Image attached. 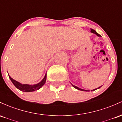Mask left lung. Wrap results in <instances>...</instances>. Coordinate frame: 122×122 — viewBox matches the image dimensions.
<instances>
[{
    "mask_svg": "<svg viewBox=\"0 0 122 122\" xmlns=\"http://www.w3.org/2000/svg\"><path fill=\"white\" fill-rule=\"evenodd\" d=\"M91 32L92 33H95L96 35L97 36H101L100 35H99V34L98 33H97L96 32V30H94V29H91ZM73 86V87H75V88L76 89H78V90H79V91H86V92H87V91H86V90H83V89H81V88H79V87H76V86H74V85H72ZM101 87V86H100ZM100 87H98V89H99ZM97 89H93V90H92L91 91H95V90H96Z\"/></svg>",
    "mask_w": 122,
    "mask_h": 122,
    "instance_id": "8db88e82",
    "label": "left lung"
}]
</instances>
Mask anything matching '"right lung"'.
I'll return each instance as SVG.
<instances>
[{"mask_svg": "<svg viewBox=\"0 0 122 122\" xmlns=\"http://www.w3.org/2000/svg\"><path fill=\"white\" fill-rule=\"evenodd\" d=\"M9 76L10 80L12 82L14 85L15 86L17 87V89H18L19 90H20V91L25 92H34L39 90V89H40L45 84L46 79V74L43 80L40 82L37 83V84L30 85L28 84H21V83H20L16 81L14 79H13L12 78H11L10 76Z\"/></svg>", "mask_w": 122, "mask_h": 122, "instance_id": "add662e5", "label": "right lung"}]
</instances>
